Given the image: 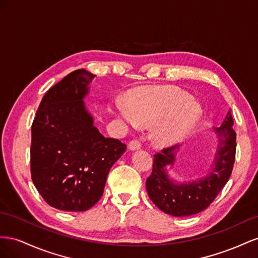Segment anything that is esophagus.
<instances>
[{
    "label": "esophagus",
    "instance_id": "esophagus-1",
    "mask_svg": "<svg viewBox=\"0 0 258 258\" xmlns=\"http://www.w3.org/2000/svg\"><path fill=\"white\" fill-rule=\"evenodd\" d=\"M141 147H142V144H141V142L137 141V139H133V141H131L128 144V149L133 150V151L141 149Z\"/></svg>",
    "mask_w": 258,
    "mask_h": 258
}]
</instances>
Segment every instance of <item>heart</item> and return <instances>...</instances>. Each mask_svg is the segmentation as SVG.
<instances>
[{"label": "heart", "mask_w": 258, "mask_h": 258, "mask_svg": "<svg viewBox=\"0 0 258 258\" xmlns=\"http://www.w3.org/2000/svg\"><path fill=\"white\" fill-rule=\"evenodd\" d=\"M111 112L130 126H151L152 141L160 148H167L185 141L201 117V107L177 87L154 86L128 95L127 105L113 101Z\"/></svg>", "instance_id": "obj_1"}]
</instances>
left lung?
Segmentation results:
<instances>
[{
  "instance_id": "left-lung-1",
  "label": "left lung",
  "mask_w": 258,
  "mask_h": 258,
  "mask_svg": "<svg viewBox=\"0 0 258 258\" xmlns=\"http://www.w3.org/2000/svg\"><path fill=\"white\" fill-rule=\"evenodd\" d=\"M231 110L224 122L215 127L218 146L211 172L202 178L177 182L170 178L166 167H173L179 146H172L154 154L152 173L146 188L151 201L168 215L183 217L195 215L210 207L229 179L235 159V132L232 128Z\"/></svg>"
}]
</instances>
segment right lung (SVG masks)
Here are the masks:
<instances>
[{
    "label": "right lung",
    "instance_id": "add662e5",
    "mask_svg": "<svg viewBox=\"0 0 258 258\" xmlns=\"http://www.w3.org/2000/svg\"><path fill=\"white\" fill-rule=\"evenodd\" d=\"M96 77L73 71L43 97L31 127V177L47 204L84 212L104 194L110 168L126 150L94 125L84 98Z\"/></svg>",
    "mask_w": 258,
    "mask_h": 258
}]
</instances>
